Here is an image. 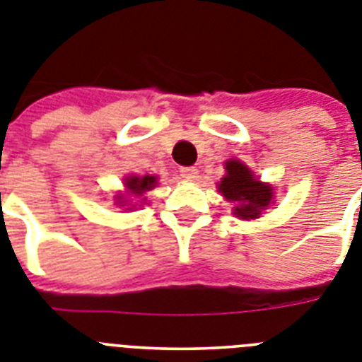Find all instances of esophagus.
<instances>
[{
  "label": "esophagus",
  "mask_w": 362,
  "mask_h": 362,
  "mask_svg": "<svg viewBox=\"0 0 362 362\" xmlns=\"http://www.w3.org/2000/svg\"><path fill=\"white\" fill-rule=\"evenodd\" d=\"M180 175H182V178H185V180H194L198 175V169L193 168V165H189V168H182Z\"/></svg>",
  "instance_id": "obj_1"
}]
</instances>
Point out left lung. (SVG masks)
Returning <instances> with one entry per match:
<instances>
[{"label": "left lung", "instance_id": "left-lung-1", "mask_svg": "<svg viewBox=\"0 0 362 362\" xmlns=\"http://www.w3.org/2000/svg\"><path fill=\"white\" fill-rule=\"evenodd\" d=\"M226 171L218 191L227 202L234 204L233 211L238 218L256 220L270 204H274V189L254 177L243 162L227 160Z\"/></svg>", "mask_w": 362, "mask_h": 362}]
</instances>
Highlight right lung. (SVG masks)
Masks as SVG:
<instances>
[{"label":"right lung","mask_w":362,"mask_h":362,"mask_svg":"<svg viewBox=\"0 0 362 362\" xmlns=\"http://www.w3.org/2000/svg\"><path fill=\"white\" fill-rule=\"evenodd\" d=\"M155 185H157V177H151V175H144V177H133L132 175V177L124 178L126 191H128V194H132V197H135V198L142 197L144 193L151 191ZM142 200H146V198H142ZM115 205H119V207H124V209H128V211L135 209L136 207V204H133L132 200L124 198L122 194H119V197L115 198Z\"/></svg>","instance_id":"right-lung-1"}]
</instances>
